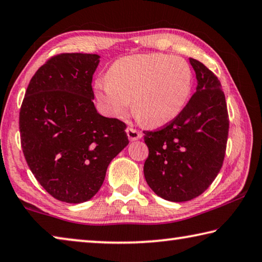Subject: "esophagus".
<instances>
[{"label": "esophagus", "mask_w": 262, "mask_h": 262, "mask_svg": "<svg viewBox=\"0 0 262 262\" xmlns=\"http://www.w3.org/2000/svg\"><path fill=\"white\" fill-rule=\"evenodd\" d=\"M126 135L128 137V139H130L131 141L138 140V139L141 138V136H143V134H141L140 131L136 130V128H134V127H127L126 128Z\"/></svg>", "instance_id": "esophagus-1"}]
</instances>
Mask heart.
I'll return each mask as SVG.
<instances>
[{
	"instance_id": "obj_1",
	"label": "heart",
	"mask_w": 262,
	"mask_h": 262,
	"mask_svg": "<svg viewBox=\"0 0 262 262\" xmlns=\"http://www.w3.org/2000/svg\"><path fill=\"white\" fill-rule=\"evenodd\" d=\"M192 88L186 60L166 54L124 57L110 67L106 80L96 82V97L110 115L124 117L134 108L149 126H161L182 113Z\"/></svg>"
}]
</instances>
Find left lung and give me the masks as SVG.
Masks as SVG:
<instances>
[{"instance_id": "8db88e82", "label": "left lung", "mask_w": 262, "mask_h": 262, "mask_svg": "<svg viewBox=\"0 0 262 262\" xmlns=\"http://www.w3.org/2000/svg\"><path fill=\"white\" fill-rule=\"evenodd\" d=\"M189 61L196 93L174 121L144 131L145 179L158 196L171 202L190 201L208 189L222 168L228 143L229 114L220 80L199 60Z\"/></svg>"}]
</instances>
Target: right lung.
<instances>
[{"mask_svg":"<svg viewBox=\"0 0 262 262\" xmlns=\"http://www.w3.org/2000/svg\"><path fill=\"white\" fill-rule=\"evenodd\" d=\"M100 55L57 54L30 80L19 111L20 144L51 196L82 203L100 190L111 160L128 144L125 123L97 113L93 74Z\"/></svg>","mask_w":262,"mask_h":262,"instance_id":"right-lung-1","label":"right lung"}]
</instances>
